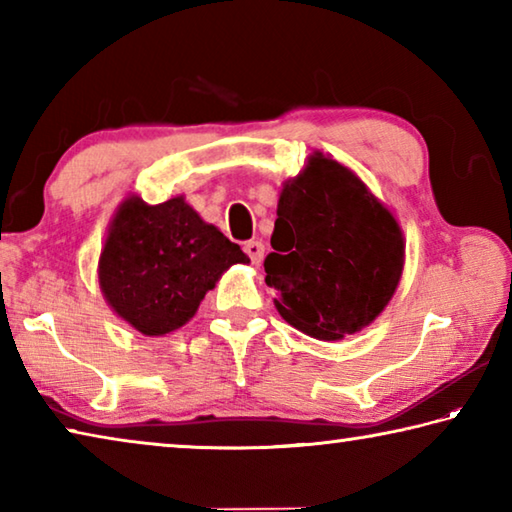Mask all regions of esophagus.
I'll use <instances>...</instances> for the list:
<instances>
[{"label":"esophagus","instance_id":"esophagus-1","mask_svg":"<svg viewBox=\"0 0 512 512\" xmlns=\"http://www.w3.org/2000/svg\"><path fill=\"white\" fill-rule=\"evenodd\" d=\"M244 250H246V255L253 259V264L262 262V257H264V244H262V241H246Z\"/></svg>","mask_w":512,"mask_h":512}]
</instances>
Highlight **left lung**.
Instances as JSON below:
<instances>
[{"instance_id":"obj_1","label":"left lung","mask_w":512,"mask_h":512,"mask_svg":"<svg viewBox=\"0 0 512 512\" xmlns=\"http://www.w3.org/2000/svg\"><path fill=\"white\" fill-rule=\"evenodd\" d=\"M271 246L264 271L277 311L323 341L372 323L393 298L404 264L393 214L323 153L284 185Z\"/></svg>"}]
</instances>
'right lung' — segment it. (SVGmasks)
<instances>
[{
  "mask_svg": "<svg viewBox=\"0 0 512 512\" xmlns=\"http://www.w3.org/2000/svg\"><path fill=\"white\" fill-rule=\"evenodd\" d=\"M237 262H248L244 250L180 196L160 205L133 196L112 219L99 284L110 307L137 332L162 336L185 325Z\"/></svg>",
  "mask_w": 512,
  "mask_h": 512,
  "instance_id": "1",
  "label": "right lung"
}]
</instances>
